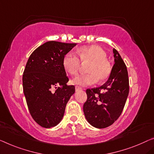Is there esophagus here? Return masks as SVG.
Wrapping results in <instances>:
<instances>
[{
    "instance_id": "esophagus-1",
    "label": "esophagus",
    "mask_w": 154,
    "mask_h": 154,
    "mask_svg": "<svg viewBox=\"0 0 154 154\" xmlns=\"http://www.w3.org/2000/svg\"><path fill=\"white\" fill-rule=\"evenodd\" d=\"M82 88L80 86H75V91H76V92L79 91H81L82 90Z\"/></svg>"
}]
</instances>
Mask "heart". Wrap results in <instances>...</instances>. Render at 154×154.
<instances>
[{
    "instance_id": "obj_1",
    "label": "heart",
    "mask_w": 154,
    "mask_h": 154,
    "mask_svg": "<svg viewBox=\"0 0 154 154\" xmlns=\"http://www.w3.org/2000/svg\"><path fill=\"white\" fill-rule=\"evenodd\" d=\"M77 54L82 62H90L86 75H79L71 80V84L79 86H89L96 82H103L109 77L111 66L106 59V53L102 47L93 45L80 48ZM63 66L71 75H76L79 69L80 60L77 55L70 52L64 56Z\"/></svg>"
}]
</instances>
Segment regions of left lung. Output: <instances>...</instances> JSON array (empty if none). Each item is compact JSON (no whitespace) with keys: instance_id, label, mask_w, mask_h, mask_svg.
I'll use <instances>...</instances> for the list:
<instances>
[{"instance_id":"8db88e82","label":"left lung","mask_w":154,"mask_h":154,"mask_svg":"<svg viewBox=\"0 0 154 154\" xmlns=\"http://www.w3.org/2000/svg\"><path fill=\"white\" fill-rule=\"evenodd\" d=\"M113 52L115 63L106 83L86 90L87 100L83 106L85 118L97 128L109 127L118 120L129 92L127 66L114 48Z\"/></svg>"}]
</instances>
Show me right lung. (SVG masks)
<instances>
[{
    "mask_svg": "<svg viewBox=\"0 0 154 154\" xmlns=\"http://www.w3.org/2000/svg\"><path fill=\"white\" fill-rule=\"evenodd\" d=\"M76 45L48 41L36 48L27 60L23 75V92L29 113L41 127L58 125L75 93V86L67 85L63 59Z\"/></svg>",
    "mask_w": 154,
    "mask_h": 154,
    "instance_id": "1",
    "label": "right lung"
}]
</instances>
